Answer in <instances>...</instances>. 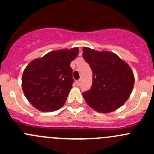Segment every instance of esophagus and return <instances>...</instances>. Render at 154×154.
I'll return each instance as SVG.
<instances>
[{
    "label": "esophagus",
    "mask_w": 154,
    "mask_h": 154,
    "mask_svg": "<svg viewBox=\"0 0 154 154\" xmlns=\"http://www.w3.org/2000/svg\"><path fill=\"white\" fill-rule=\"evenodd\" d=\"M80 84H81V80H77V81H76V85H77V86H79Z\"/></svg>",
    "instance_id": "obj_1"
}]
</instances>
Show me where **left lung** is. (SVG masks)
<instances>
[{
    "label": "left lung",
    "instance_id": "obj_1",
    "mask_svg": "<svg viewBox=\"0 0 154 154\" xmlns=\"http://www.w3.org/2000/svg\"><path fill=\"white\" fill-rule=\"evenodd\" d=\"M83 52L93 74L91 88L83 92L86 103L100 113L115 111L127 101L133 91V71L112 52L88 48H83Z\"/></svg>",
    "mask_w": 154,
    "mask_h": 154
}]
</instances>
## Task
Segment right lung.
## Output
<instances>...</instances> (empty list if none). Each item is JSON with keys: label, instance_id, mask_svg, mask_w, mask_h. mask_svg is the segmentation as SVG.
Here are the masks:
<instances>
[{"label": "right lung", "instance_id": "right-lung-1", "mask_svg": "<svg viewBox=\"0 0 154 154\" xmlns=\"http://www.w3.org/2000/svg\"><path fill=\"white\" fill-rule=\"evenodd\" d=\"M78 53V48L54 51L27 65L21 79L22 89L35 108L52 112L64 105L74 82L70 64Z\"/></svg>", "mask_w": 154, "mask_h": 154}]
</instances>
